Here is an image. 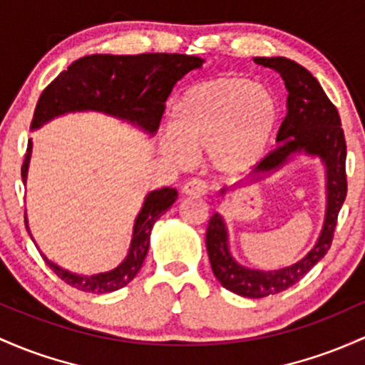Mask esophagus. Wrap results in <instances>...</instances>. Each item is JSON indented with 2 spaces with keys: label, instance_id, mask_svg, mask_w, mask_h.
<instances>
[{
  "label": "esophagus",
  "instance_id": "1",
  "mask_svg": "<svg viewBox=\"0 0 365 365\" xmlns=\"http://www.w3.org/2000/svg\"><path fill=\"white\" fill-rule=\"evenodd\" d=\"M207 185L202 180H192V182H187L183 185L182 194L187 195V197H201V195H206Z\"/></svg>",
  "mask_w": 365,
  "mask_h": 365
}]
</instances>
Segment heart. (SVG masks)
Masks as SVG:
<instances>
[{
  "instance_id": "1",
  "label": "heart",
  "mask_w": 365,
  "mask_h": 365,
  "mask_svg": "<svg viewBox=\"0 0 365 365\" xmlns=\"http://www.w3.org/2000/svg\"><path fill=\"white\" fill-rule=\"evenodd\" d=\"M279 123L274 91L242 76H220L192 85L171 110V131L161 140L170 163L187 168L207 155L220 175L237 176L263 159Z\"/></svg>"
}]
</instances>
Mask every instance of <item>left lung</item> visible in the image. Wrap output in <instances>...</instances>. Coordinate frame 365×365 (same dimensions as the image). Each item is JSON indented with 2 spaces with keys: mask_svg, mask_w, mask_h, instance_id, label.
I'll return each mask as SVG.
<instances>
[{
  "mask_svg": "<svg viewBox=\"0 0 365 365\" xmlns=\"http://www.w3.org/2000/svg\"><path fill=\"white\" fill-rule=\"evenodd\" d=\"M258 66L279 72L287 90V114L277 133V149L255 168L246 183H256L277 173L296 155L319 158L326 168V215L314 247L302 259L277 270H258L244 267L230 253L228 228L220 213L210 218L206 230V250L215 277L223 287L244 298H265L294 286L329 251L336 220L346 197V143L341 119L317 79L305 67L286 57H256ZM230 189V190H232ZM228 189H222L225 195Z\"/></svg>",
  "mask_w": 365,
  "mask_h": 365,
  "instance_id": "8db88e82",
  "label": "left lung"
}]
</instances>
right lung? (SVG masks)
I'll list each match as a JSON object with an SVG mask.
<instances>
[{"mask_svg":"<svg viewBox=\"0 0 365 365\" xmlns=\"http://www.w3.org/2000/svg\"><path fill=\"white\" fill-rule=\"evenodd\" d=\"M202 63L201 57L180 53L86 55L72 62L45 88L36 103L31 130H39L51 119L71 112H100L154 137L161 123L164 102L173 86L187 72L199 69ZM31 154L33 140L27 143V154L22 164L24 185L27 183ZM176 197L178 192L171 187L152 190L145 195L142 210L135 218L126 258L109 272L95 275L72 274L41 253L43 259L63 282L85 293L106 294L121 289L137 277L149 251L152 227L173 206ZM26 228L33 239L27 216Z\"/></svg>","mask_w":365,"mask_h":365,"instance_id":"1","label":"right lung"}]
</instances>
